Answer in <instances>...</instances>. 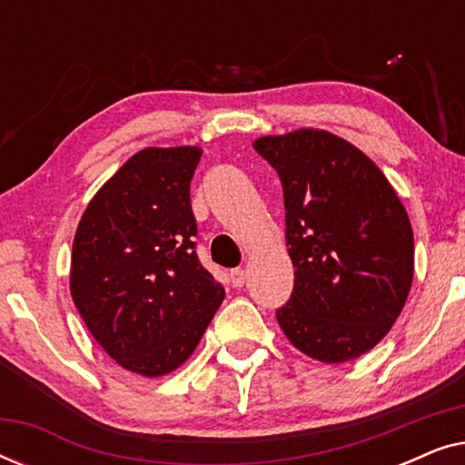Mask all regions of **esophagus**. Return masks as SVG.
Listing matches in <instances>:
<instances>
[{"label": "esophagus", "instance_id": "esophagus-1", "mask_svg": "<svg viewBox=\"0 0 465 465\" xmlns=\"http://www.w3.org/2000/svg\"><path fill=\"white\" fill-rule=\"evenodd\" d=\"M231 282H232L234 288H243L245 282H247V272L243 269L231 271Z\"/></svg>", "mask_w": 465, "mask_h": 465}]
</instances>
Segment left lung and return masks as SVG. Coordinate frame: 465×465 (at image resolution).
Segmentation results:
<instances>
[{"instance_id":"8db88e82","label":"left lung","mask_w":465,"mask_h":465,"mask_svg":"<svg viewBox=\"0 0 465 465\" xmlns=\"http://www.w3.org/2000/svg\"><path fill=\"white\" fill-rule=\"evenodd\" d=\"M253 150L283 186L294 290L277 322L298 351L341 364L371 351L404 309L415 271L411 220L364 152L320 129Z\"/></svg>"}]
</instances>
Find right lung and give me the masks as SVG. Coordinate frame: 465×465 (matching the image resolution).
<instances>
[{
	"instance_id": "right-lung-1",
	"label": "right lung",
	"mask_w": 465,
	"mask_h": 465,
	"mask_svg": "<svg viewBox=\"0 0 465 465\" xmlns=\"http://www.w3.org/2000/svg\"><path fill=\"white\" fill-rule=\"evenodd\" d=\"M201 154L137 152L93 196L74 237L75 309L104 351L142 377L182 366L224 301L194 252L190 180Z\"/></svg>"
}]
</instances>
